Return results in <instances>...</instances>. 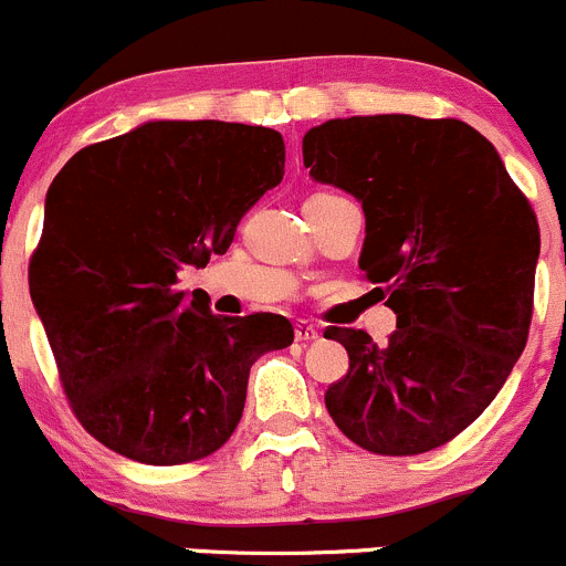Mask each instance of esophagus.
Here are the masks:
<instances>
[{"label":"esophagus","instance_id":"34e87169","mask_svg":"<svg viewBox=\"0 0 566 566\" xmlns=\"http://www.w3.org/2000/svg\"><path fill=\"white\" fill-rule=\"evenodd\" d=\"M294 338L300 340V344L316 340L318 338V327H313V324H307V322H296L294 324Z\"/></svg>","mask_w":566,"mask_h":566}]
</instances>
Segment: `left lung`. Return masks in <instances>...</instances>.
Listing matches in <instances>:
<instances>
[{"mask_svg":"<svg viewBox=\"0 0 566 566\" xmlns=\"http://www.w3.org/2000/svg\"><path fill=\"white\" fill-rule=\"evenodd\" d=\"M302 161L366 214L360 270L396 313L388 344L352 327L349 371L324 394L335 427L385 457L471 427L523 355L539 226L501 156L462 120L355 115L313 126Z\"/></svg>","mask_w":566,"mask_h":566,"instance_id":"8db88e82","label":"left lung"}]
</instances>
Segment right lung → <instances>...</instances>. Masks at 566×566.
Instances as JSON below:
<instances>
[{"instance_id": "add662e5", "label": "right lung", "mask_w": 566, "mask_h": 566, "mask_svg": "<svg viewBox=\"0 0 566 566\" xmlns=\"http://www.w3.org/2000/svg\"><path fill=\"white\" fill-rule=\"evenodd\" d=\"M283 165L275 128L148 120L82 148L52 181L30 294L65 396L106 449L145 465L214 454L253 363L291 346L285 316H214L178 289L184 266L231 248Z\"/></svg>"}]
</instances>
